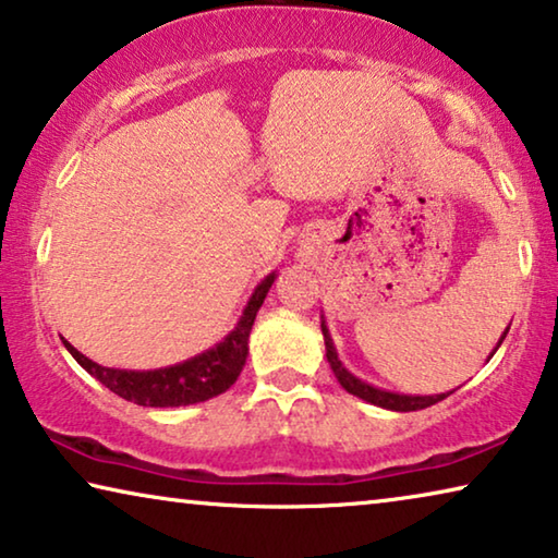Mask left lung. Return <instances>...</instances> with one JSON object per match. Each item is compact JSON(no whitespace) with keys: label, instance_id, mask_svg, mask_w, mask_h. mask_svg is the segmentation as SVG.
Masks as SVG:
<instances>
[{"label":"left lung","instance_id":"left-lung-1","mask_svg":"<svg viewBox=\"0 0 558 558\" xmlns=\"http://www.w3.org/2000/svg\"><path fill=\"white\" fill-rule=\"evenodd\" d=\"M509 327H511V324H509ZM509 327H507V331L501 333L499 344L494 347V351L501 347L504 339H507ZM322 333H324V344H327V362L331 366L333 376H337V381L349 393H354V397L368 401V404L389 409V411H418V409H426V407L436 404V401L447 399L449 393H451V391H447V393H432V397H416V393H397V391H387V389L372 387V384L362 381V379H359V376L351 374L344 364H341V359L337 354V347H333V339H331V333L327 329V322H324V314H322ZM494 351H492V354H488V359L494 356Z\"/></svg>","mask_w":558,"mask_h":558}]
</instances>
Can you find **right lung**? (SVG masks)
Masks as SVG:
<instances>
[{"label":"right lung","instance_id":"right-lung-1","mask_svg":"<svg viewBox=\"0 0 558 558\" xmlns=\"http://www.w3.org/2000/svg\"><path fill=\"white\" fill-rule=\"evenodd\" d=\"M277 279V271L264 277L259 284L254 287L250 302H246L242 316L234 324L225 339L211 349L202 351L186 362H179L174 366L151 368V372H132V368H109L97 362H92L76 351L70 341L64 347L76 359L84 372H89L94 379L105 384L109 391L126 401H134L140 407H154V409H169V407H190L207 401L211 397L225 393L236 376L242 374L250 356V333L254 327L256 312L267 299L269 289Z\"/></svg>","mask_w":558,"mask_h":558}]
</instances>
